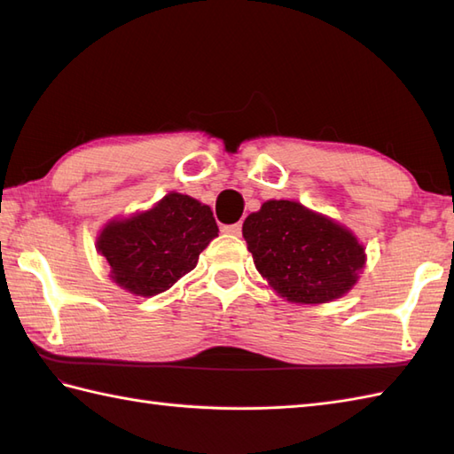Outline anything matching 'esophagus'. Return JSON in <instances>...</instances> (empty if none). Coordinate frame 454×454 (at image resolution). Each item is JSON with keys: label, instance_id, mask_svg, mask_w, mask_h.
<instances>
[{"label": "esophagus", "instance_id": "obj_1", "mask_svg": "<svg viewBox=\"0 0 454 454\" xmlns=\"http://www.w3.org/2000/svg\"><path fill=\"white\" fill-rule=\"evenodd\" d=\"M222 232L230 234V236H242V222H238V224L222 226Z\"/></svg>", "mask_w": 454, "mask_h": 454}]
</instances>
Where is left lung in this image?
I'll return each mask as SVG.
<instances>
[{"instance_id": "1", "label": "left lung", "mask_w": 454, "mask_h": 454, "mask_svg": "<svg viewBox=\"0 0 454 454\" xmlns=\"http://www.w3.org/2000/svg\"><path fill=\"white\" fill-rule=\"evenodd\" d=\"M242 232L257 271L296 304L341 298L366 262L351 230L296 200L263 202L246 218Z\"/></svg>"}]
</instances>
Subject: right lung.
<instances>
[{
  "instance_id": "1",
  "label": "right lung",
  "mask_w": 454,
  "mask_h": 454,
  "mask_svg": "<svg viewBox=\"0 0 454 454\" xmlns=\"http://www.w3.org/2000/svg\"><path fill=\"white\" fill-rule=\"evenodd\" d=\"M218 236L210 207L169 192L150 210L111 220L98 238V252L111 278L137 296L168 291L197 267L199 255Z\"/></svg>"
}]
</instances>
